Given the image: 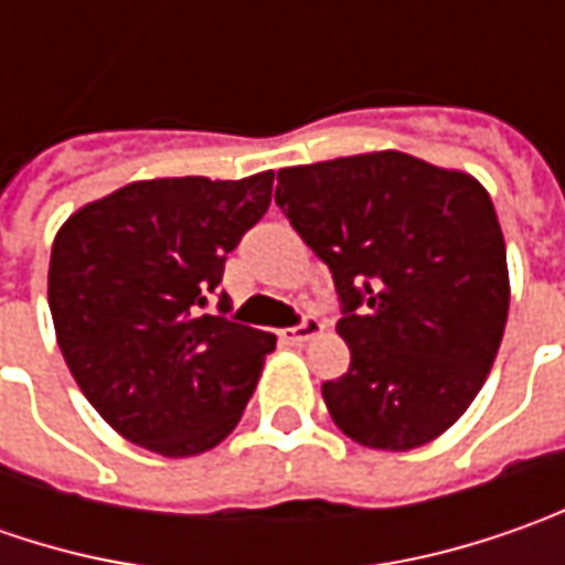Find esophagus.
I'll use <instances>...</instances> for the list:
<instances>
[{
  "mask_svg": "<svg viewBox=\"0 0 565 565\" xmlns=\"http://www.w3.org/2000/svg\"><path fill=\"white\" fill-rule=\"evenodd\" d=\"M323 330V323L320 320H315V317H305L301 323H295V327H286L279 337L286 339V342H292V345H301V342H308L311 337H317Z\"/></svg>",
  "mask_w": 565,
  "mask_h": 565,
  "instance_id": "1",
  "label": "esophagus"
}]
</instances>
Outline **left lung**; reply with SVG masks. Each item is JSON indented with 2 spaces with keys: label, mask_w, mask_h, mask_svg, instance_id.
Returning <instances> with one entry per match:
<instances>
[{
  "label": "left lung",
  "mask_w": 565,
  "mask_h": 565,
  "mask_svg": "<svg viewBox=\"0 0 565 565\" xmlns=\"http://www.w3.org/2000/svg\"><path fill=\"white\" fill-rule=\"evenodd\" d=\"M276 204L330 267L352 364L323 383L337 427L415 449L484 386L510 315L507 242L478 179L399 150L279 169Z\"/></svg>",
  "instance_id": "obj_1"
}]
</instances>
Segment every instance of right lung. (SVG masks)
<instances>
[{
  "label": "right lung",
  "instance_id": "right-lung-1",
  "mask_svg": "<svg viewBox=\"0 0 565 565\" xmlns=\"http://www.w3.org/2000/svg\"><path fill=\"white\" fill-rule=\"evenodd\" d=\"M273 172L131 182L75 210L50 257L55 339L125 440L169 459L223 444L276 337L204 315L226 254L270 206Z\"/></svg>",
  "mask_w": 565,
  "mask_h": 565
}]
</instances>
